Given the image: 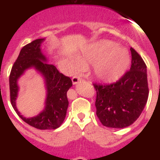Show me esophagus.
I'll use <instances>...</instances> for the list:
<instances>
[{
  "instance_id": "34e87169",
  "label": "esophagus",
  "mask_w": 160,
  "mask_h": 160,
  "mask_svg": "<svg viewBox=\"0 0 160 160\" xmlns=\"http://www.w3.org/2000/svg\"><path fill=\"white\" fill-rule=\"evenodd\" d=\"M72 83H73V84H77L78 83H80V82H83L84 81V80L81 78H80L79 76H74L73 78H72Z\"/></svg>"
}]
</instances>
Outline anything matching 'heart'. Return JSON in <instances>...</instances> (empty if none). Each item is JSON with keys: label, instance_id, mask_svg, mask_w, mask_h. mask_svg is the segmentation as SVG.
Here are the masks:
<instances>
[{"label": "heart", "instance_id": "heart-1", "mask_svg": "<svg viewBox=\"0 0 160 160\" xmlns=\"http://www.w3.org/2000/svg\"><path fill=\"white\" fill-rule=\"evenodd\" d=\"M72 70L93 66V73L98 80L111 83L120 80L128 71L131 63L129 51L118 47L110 41H101L92 44L85 51L76 56V60H70Z\"/></svg>", "mask_w": 160, "mask_h": 160}]
</instances>
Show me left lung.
<instances>
[{
  "label": "left lung",
  "instance_id": "1",
  "mask_svg": "<svg viewBox=\"0 0 160 160\" xmlns=\"http://www.w3.org/2000/svg\"><path fill=\"white\" fill-rule=\"evenodd\" d=\"M131 68L116 83L94 84L97 90V115L109 128H126L138 118L148 98L147 66L133 48Z\"/></svg>",
  "mask_w": 160,
  "mask_h": 160
}]
</instances>
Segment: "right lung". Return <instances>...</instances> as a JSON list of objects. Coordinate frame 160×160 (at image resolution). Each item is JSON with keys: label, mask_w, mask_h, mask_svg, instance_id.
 I'll return each instance as SVG.
<instances>
[{"label": "right lung", "mask_w": 160, "mask_h": 160, "mask_svg": "<svg viewBox=\"0 0 160 160\" xmlns=\"http://www.w3.org/2000/svg\"><path fill=\"white\" fill-rule=\"evenodd\" d=\"M45 38H38L22 47L9 76V89L12 106L22 120L39 130H55L62 125L67 114L68 100L67 92L72 86L69 77L48 63V59L42 51V43ZM34 69L44 79L46 89L44 108L38 115L26 118L16 108L18 96V80L26 70Z\"/></svg>", "instance_id": "1"}]
</instances>
